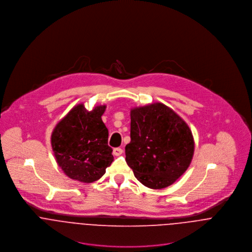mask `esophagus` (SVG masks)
Here are the masks:
<instances>
[{
	"label": "esophagus",
	"mask_w": 252,
	"mask_h": 252,
	"mask_svg": "<svg viewBox=\"0 0 252 252\" xmlns=\"http://www.w3.org/2000/svg\"><path fill=\"white\" fill-rule=\"evenodd\" d=\"M122 152H123V149H122V148H120V147H116V148H114V149H113V154H114L115 156H119V155H121V154H122Z\"/></svg>",
	"instance_id": "34e87169"
}]
</instances>
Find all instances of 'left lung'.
Segmentation results:
<instances>
[{"label":"left lung","instance_id":"8db88e82","mask_svg":"<svg viewBox=\"0 0 252 252\" xmlns=\"http://www.w3.org/2000/svg\"><path fill=\"white\" fill-rule=\"evenodd\" d=\"M131 142L126 162L135 177L152 189H162L180 179L194 154L188 125L161 103L131 110Z\"/></svg>","mask_w":252,"mask_h":252}]
</instances>
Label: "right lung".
Listing matches in <instances>:
<instances>
[{"instance_id": "obj_1", "label": "right lung", "mask_w": 252, "mask_h": 252, "mask_svg": "<svg viewBox=\"0 0 252 252\" xmlns=\"http://www.w3.org/2000/svg\"><path fill=\"white\" fill-rule=\"evenodd\" d=\"M106 106L91 111L79 104L56 125L51 145L58 166L67 177L84 183L101 179L113 161L108 128L102 120Z\"/></svg>"}]
</instances>
